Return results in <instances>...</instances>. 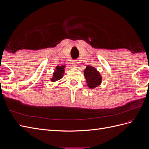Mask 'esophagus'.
<instances>
[{
    "mask_svg": "<svg viewBox=\"0 0 149 149\" xmlns=\"http://www.w3.org/2000/svg\"><path fill=\"white\" fill-rule=\"evenodd\" d=\"M72 65H73V66L74 68H77V66H78V62L74 60L73 61V63H72Z\"/></svg>",
    "mask_w": 149,
    "mask_h": 149,
    "instance_id": "obj_1",
    "label": "esophagus"
}]
</instances>
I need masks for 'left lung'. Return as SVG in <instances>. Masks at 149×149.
Segmentation results:
<instances>
[{
  "label": "left lung",
  "mask_w": 149,
  "mask_h": 149,
  "mask_svg": "<svg viewBox=\"0 0 149 149\" xmlns=\"http://www.w3.org/2000/svg\"><path fill=\"white\" fill-rule=\"evenodd\" d=\"M84 78L86 79L88 86L89 88H95L101 83L102 78L100 73L95 68L87 66L86 68L84 71Z\"/></svg>",
  "instance_id": "1"
}]
</instances>
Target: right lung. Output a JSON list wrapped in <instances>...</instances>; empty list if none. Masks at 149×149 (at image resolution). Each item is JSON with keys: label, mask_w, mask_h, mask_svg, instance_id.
Segmentation results:
<instances>
[{"label": "right lung", "mask_w": 149, "mask_h": 149, "mask_svg": "<svg viewBox=\"0 0 149 149\" xmlns=\"http://www.w3.org/2000/svg\"><path fill=\"white\" fill-rule=\"evenodd\" d=\"M64 68L65 66H57L56 68V70L53 73V77L52 79V81L53 82L56 81H58L62 77L63 75L64 74Z\"/></svg>", "instance_id": "1"}]
</instances>
